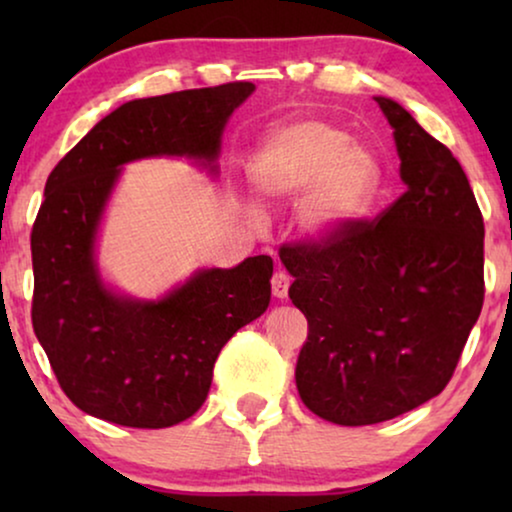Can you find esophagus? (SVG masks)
Returning a JSON list of instances; mask_svg holds the SVG:
<instances>
[{"instance_id": "obj_1", "label": "esophagus", "mask_w": 512, "mask_h": 512, "mask_svg": "<svg viewBox=\"0 0 512 512\" xmlns=\"http://www.w3.org/2000/svg\"><path fill=\"white\" fill-rule=\"evenodd\" d=\"M289 286H291V277L286 272H275L272 275V296L275 298H286L289 296Z\"/></svg>"}]
</instances>
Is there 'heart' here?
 <instances>
[{"label": "heart", "instance_id": "obj_1", "mask_svg": "<svg viewBox=\"0 0 512 512\" xmlns=\"http://www.w3.org/2000/svg\"><path fill=\"white\" fill-rule=\"evenodd\" d=\"M256 191L268 202L298 200V226L328 240L373 205L382 184L375 153L338 125L291 121L270 130L249 163Z\"/></svg>", "mask_w": 512, "mask_h": 512}]
</instances>
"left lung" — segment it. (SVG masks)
<instances>
[{
	"instance_id": "1",
	"label": "left lung",
	"mask_w": 512,
	"mask_h": 512,
	"mask_svg": "<svg viewBox=\"0 0 512 512\" xmlns=\"http://www.w3.org/2000/svg\"><path fill=\"white\" fill-rule=\"evenodd\" d=\"M394 128L405 193L319 242L279 249L305 314L296 387L340 426L394 419L438 396L485 300V223L459 160L401 104Z\"/></svg>"
}]
</instances>
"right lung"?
I'll list each match as a JSON object with an SVG mask.
<instances>
[{
	"instance_id": "add662e5",
	"label": "right lung",
	"mask_w": 512,
	"mask_h": 512,
	"mask_svg": "<svg viewBox=\"0 0 512 512\" xmlns=\"http://www.w3.org/2000/svg\"><path fill=\"white\" fill-rule=\"evenodd\" d=\"M254 83L125 102L48 174L32 226V326L62 391L104 422L165 429L205 403L221 347L270 305L272 258L200 270L160 300L102 284L95 233L121 165L188 156L212 167L221 132Z\"/></svg>"
}]
</instances>
